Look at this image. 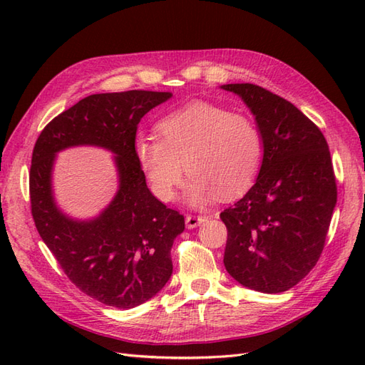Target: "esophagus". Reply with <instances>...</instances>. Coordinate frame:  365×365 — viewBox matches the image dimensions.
Wrapping results in <instances>:
<instances>
[{"instance_id":"obj_1","label":"esophagus","mask_w":365,"mask_h":365,"mask_svg":"<svg viewBox=\"0 0 365 365\" xmlns=\"http://www.w3.org/2000/svg\"><path fill=\"white\" fill-rule=\"evenodd\" d=\"M205 220V217L202 216H195V215H187L185 216V227L187 228H196L200 224H202Z\"/></svg>"}]
</instances>
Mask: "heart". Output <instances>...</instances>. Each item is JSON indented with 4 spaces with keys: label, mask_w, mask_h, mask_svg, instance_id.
<instances>
[{
    "label": "heart",
    "mask_w": 365,
    "mask_h": 365,
    "mask_svg": "<svg viewBox=\"0 0 365 365\" xmlns=\"http://www.w3.org/2000/svg\"><path fill=\"white\" fill-rule=\"evenodd\" d=\"M157 130L160 138L135 141V157L152 193L163 202L175 197L184 168L192 175L185 195L193 205L244 193L262 169L264 138L250 115L193 102L164 115Z\"/></svg>",
    "instance_id": "obj_1"
}]
</instances>
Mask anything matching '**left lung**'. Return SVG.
<instances>
[{"label": "left lung", "instance_id": "1", "mask_svg": "<svg viewBox=\"0 0 365 365\" xmlns=\"http://www.w3.org/2000/svg\"><path fill=\"white\" fill-rule=\"evenodd\" d=\"M251 109L264 138L256 182L220 219L224 264L250 289L279 294L311 272L336 205V181L323 132L283 97L252 83L222 85Z\"/></svg>", "mask_w": 365, "mask_h": 365}]
</instances>
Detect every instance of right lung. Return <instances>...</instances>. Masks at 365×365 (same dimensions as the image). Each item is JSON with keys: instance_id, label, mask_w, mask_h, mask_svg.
<instances>
[{"instance_id": "add662e5", "label": "right lung", "mask_w": 365, "mask_h": 365, "mask_svg": "<svg viewBox=\"0 0 365 365\" xmlns=\"http://www.w3.org/2000/svg\"><path fill=\"white\" fill-rule=\"evenodd\" d=\"M170 97L141 90L88 96L54 117L33 149L30 202L38 233L77 288L106 306L145 303L172 275L170 250L184 231V216L150 193L135 157L140 120ZM73 145L103 147L116 155L119 190L90 221L68 218L53 202V158Z\"/></svg>"}]
</instances>
